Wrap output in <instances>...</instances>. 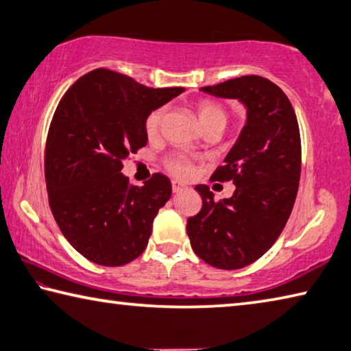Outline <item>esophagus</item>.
I'll list each match as a JSON object with an SVG mask.
<instances>
[{"instance_id": "obj_1", "label": "esophagus", "mask_w": 351, "mask_h": 351, "mask_svg": "<svg viewBox=\"0 0 351 351\" xmlns=\"http://www.w3.org/2000/svg\"><path fill=\"white\" fill-rule=\"evenodd\" d=\"M171 189H173V193H180L184 189H186V184H182L180 181H173L171 182Z\"/></svg>"}]
</instances>
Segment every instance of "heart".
<instances>
[{
    "label": "heart",
    "instance_id": "b5f03b06",
    "mask_svg": "<svg viewBox=\"0 0 351 351\" xmlns=\"http://www.w3.org/2000/svg\"><path fill=\"white\" fill-rule=\"evenodd\" d=\"M197 114L201 122V125L204 128L213 125V123H226L228 121V112H226L224 106L212 100H201L197 104ZM164 117V108H156L150 111L144 121V130L148 138H154L158 136L159 130H161ZM165 167L169 169L171 175L178 178H187L192 175L193 171V159L184 154H175L165 159Z\"/></svg>",
    "mask_w": 351,
    "mask_h": 351
}]
</instances>
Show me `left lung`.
Masks as SVG:
<instances>
[{"label": "left lung", "instance_id": "left-lung-1", "mask_svg": "<svg viewBox=\"0 0 351 351\" xmlns=\"http://www.w3.org/2000/svg\"><path fill=\"white\" fill-rule=\"evenodd\" d=\"M201 91L239 99L247 121L210 178L232 181L234 195L213 201L209 187H195L203 207L187 219V235L207 265L240 269L274 245L293 210L302 167L299 123L287 94L265 77H237Z\"/></svg>", "mask_w": 351, "mask_h": 351}]
</instances>
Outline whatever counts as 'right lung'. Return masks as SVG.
Here are the masks:
<instances>
[{"label":"right lung","mask_w":351,"mask_h":351,"mask_svg":"<svg viewBox=\"0 0 351 351\" xmlns=\"http://www.w3.org/2000/svg\"><path fill=\"white\" fill-rule=\"evenodd\" d=\"M182 91L154 90L100 68L82 75L58 104L45 150L47 198L64 239L93 263L127 265L147 247L171 182L154 173L132 186L122 161L145 147L148 112Z\"/></svg>","instance_id":"add662e5"}]
</instances>
